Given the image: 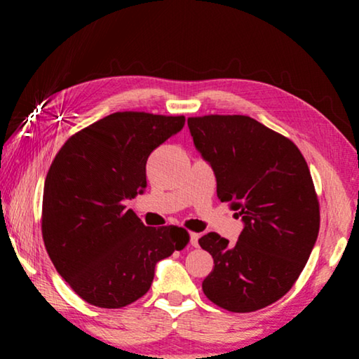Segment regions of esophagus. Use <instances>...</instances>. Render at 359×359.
<instances>
[{
  "label": "esophagus",
  "instance_id": "obj_1",
  "mask_svg": "<svg viewBox=\"0 0 359 359\" xmlns=\"http://www.w3.org/2000/svg\"><path fill=\"white\" fill-rule=\"evenodd\" d=\"M198 239H199V234L198 233H190V244L193 247L198 245Z\"/></svg>",
  "mask_w": 359,
  "mask_h": 359
}]
</instances>
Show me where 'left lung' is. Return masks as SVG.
<instances>
[{"label":"left lung","instance_id":"left-lung-1","mask_svg":"<svg viewBox=\"0 0 359 359\" xmlns=\"http://www.w3.org/2000/svg\"><path fill=\"white\" fill-rule=\"evenodd\" d=\"M194 147L217 179V196L238 210L234 245L217 233L199 239L214 258L203 291L229 312H255L287 294L317 242L320 205L296 145L247 115L188 118Z\"/></svg>","mask_w":359,"mask_h":359}]
</instances>
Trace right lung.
Segmentation results:
<instances>
[{
    "mask_svg": "<svg viewBox=\"0 0 359 359\" xmlns=\"http://www.w3.org/2000/svg\"><path fill=\"white\" fill-rule=\"evenodd\" d=\"M184 125V115L115 112L71 136L52 161L42 239L58 274L92 306L137 301L158 261L188 244L184 228L145 226L125 205L147 187L149 155Z\"/></svg>",
    "mask_w": 359,
    "mask_h": 359,
    "instance_id": "add662e5",
    "label": "right lung"
}]
</instances>
